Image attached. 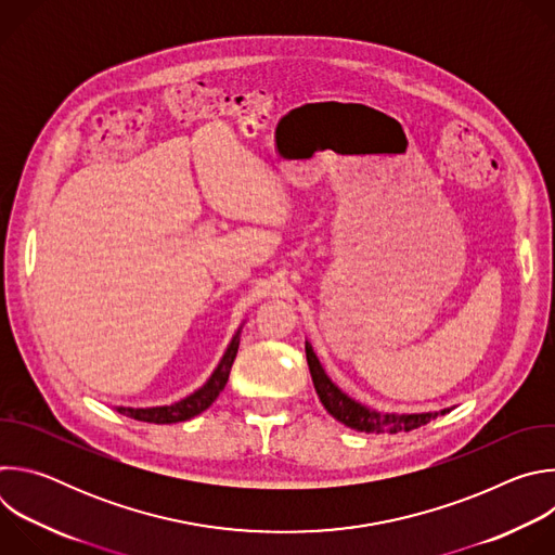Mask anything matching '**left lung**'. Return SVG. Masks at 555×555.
<instances>
[{"mask_svg": "<svg viewBox=\"0 0 555 555\" xmlns=\"http://www.w3.org/2000/svg\"><path fill=\"white\" fill-rule=\"evenodd\" d=\"M305 353H307V364H309V373L313 379V388L319 392V398L323 402V406L327 409V413L332 417H336L338 422H343L345 426L360 430V433H409L415 430L424 424H428L430 420H437L439 415L450 413V409H443L439 413H415V415H395V413H377L366 409L364 404L351 400L347 392H343L325 373V369L321 366L319 358H315L313 349L309 343H305Z\"/></svg>", "mask_w": 555, "mask_h": 555, "instance_id": "left-lung-1", "label": "left lung"}]
</instances>
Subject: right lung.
I'll return each mask as SVG.
<instances>
[{
  "instance_id": "1",
  "label": "right lung",
  "mask_w": 555,
  "mask_h": 555,
  "mask_svg": "<svg viewBox=\"0 0 555 555\" xmlns=\"http://www.w3.org/2000/svg\"><path fill=\"white\" fill-rule=\"evenodd\" d=\"M240 334H242V330H236V334L232 336L221 362L217 364V369L212 371L208 382L202 388H197L195 392H191L189 398H184L176 404H169V406H153V409L118 406V413H122L131 420H138V422H149V424H176V422H186V420L199 415L202 411H206L219 398V392L223 390V386L228 382L232 362L236 358V349H240Z\"/></svg>"
}]
</instances>
